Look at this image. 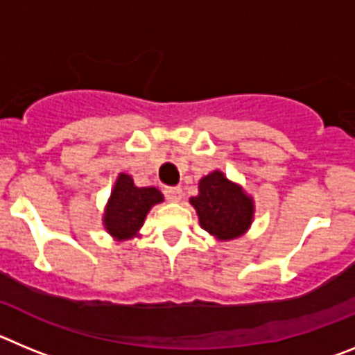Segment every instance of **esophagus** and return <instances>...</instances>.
Listing matches in <instances>:
<instances>
[{
    "label": "esophagus",
    "mask_w": 355,
    "mask_h": 355,
    "mask_svg": "<svg viewBox=\"0 0 355 355\" xmlns=\"http://www.w3.org/2000/svg\"><path fill=\"white\" fill-rule=\"evenodd\" d=\"M165 197L171 202H180L181 197H183V190L180 187H168L165 188Z\"/></svg>",
    "instance_id": "1"
}]
</instances>
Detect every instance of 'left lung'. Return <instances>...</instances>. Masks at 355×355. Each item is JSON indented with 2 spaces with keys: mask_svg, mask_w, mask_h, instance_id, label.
<instances>
[{
  "mask_svg": "<svg viewBox=\"0 0 355 355\" xmlns=\"http://www.w3.org/2000/svg\"><path fill=\"white\" fill-rule=\"evenodd\" d=\"M190 205L196 208L200 227L218 241L243 236L256 213L252 196L222 171L209 172L199 181V193L190 197Z\"/></svg>",
  "mask_w": 355,
  "mask_h": 355,
  "instance_id": "obj_1",
  "label": "left lung"
}]
</instances>
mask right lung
I'll use <instances>...</instances> for the list:
<instances>
[{"instance_id":"obj_1","label":"right lung","mask_w":355,"mask_h":355,"mask_svg":"<svg viewBox=\"0 0 355 355\" xmlns=\"http://www.w3.org/2000/svg\"><path fill=\"white\" fill-rule=\"evenodd\" d=\"M163 202V193L155 187H137L130 174L115 180L103 213L105 231L117 241L140 238V229L150 208Z\"/></svg>"}]
</instances>
